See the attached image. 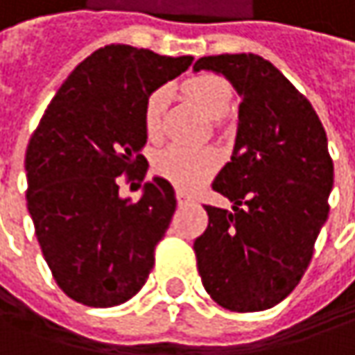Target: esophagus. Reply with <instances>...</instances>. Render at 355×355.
Masks as SVG:
<instances>
[{
    "label": "esophagus",
    "mask_w": 355,
    "mask_h": 355,
    "mask_svg": "<svg viewBox=\"0 0 355 355\" xmlns=\"http://www.w3.org/2000/svg\"><path fill=\"white\" fill-rule=\"evenodd\" d=\"M177 200L178 205H187V202H193V197L187 195V193H182V191H177Z\"/></svg>",
    "instance_id": "1"
}]
</instances>
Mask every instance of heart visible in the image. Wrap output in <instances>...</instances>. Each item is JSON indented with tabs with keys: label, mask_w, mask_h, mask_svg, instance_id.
<instances>
[{
	"label": "heart",
	"mask_w": 355,
	"mask_h": 355,
	"mask_svg": "<svg viewBox=\"0 0 355 355\" xmlns=\"http://www.w3.org/2000/svg\"><path fill=\"white\" fill-rule=\"evenodd\" d=\"M182 92L209 118H220L231 108V86L225 78L215 73H200L189 78L182 84ZM164 106V88L153 90L144 102V130L150 140H157L160 136ZM155 168L160 177L175 184L177 189L191 191L197 189L200 182H205L219 168V155L213 148H191L171 144L157 155Z\"/></svg>",
	"instance_id": "b5f03b06"
}]
</instances>
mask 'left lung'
<instances>
[{
  "label": "left lung",
  "instance_id": "8db88e82",
  "mask_svg": "<svg viewBox=\"0 0 355 355\" xmlns=\"http://www.w3.org/2000/svg\"><path fill=\"white\" fill-rule=\"evenodd\" d=\"M193 70L223 73L243 98L233 155L213 180L233 211L205 205L198 275L220 307L263 311L295 289L327 220V136L309 100L261 55H205Z\"/></svg>",
  "mask_w": 355,
  "mask_h": 355
}]
</instances>
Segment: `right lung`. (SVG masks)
I'll list each match as a JSON object with an SVG mask.
<instances>
[{
    "label": "right lung",
    "instance_id": "1",
    "mask_svg": "<svg viewBox=\"0 0 355 355\" xmlns=\"http://www.w3.org/2000/svg\"><path fill=\"white\" fill-rule=\"evenodd\" d=\"M191 64L193 55L104 46L73 68L30 138L28 211L53 279L73 302L120 305L153 271L175 189L155 177L130 200L118 177L144 178V102Z\"/></svg>",
    "mask_w": 355,
    "mask_h": 355
}]
</instances>
